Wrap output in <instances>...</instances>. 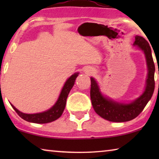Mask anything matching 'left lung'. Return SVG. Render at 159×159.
I'll use <instances>...</instances> for the list:
<instances>
[{
    "mask_svg": "<svg viewBox=\"0 0 159 159\" xmlns=\"http://www.w3.org/2000/svg\"><path fill=\"white\" fill-rule=\"evenodd\" d=\"M134 38L133 45L143 52L148 68L146 83L142 95L129 103L117 102L102 94L98 83L94 78L90 77V98L93 107L97 114L108 121L124 122L136 118L144 109L153 94L155 64L152 57L151 48L149 43L143 37L136 35Z\"/></svg>",
    "mask_w": 159,
    "mask_h": 159,
    "instance_id": "8db88e82",
    "label": "left lung"
}]
</instances>
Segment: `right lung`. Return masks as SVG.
<instances>
[{
    "instance_id": "add662e5",
    "label": "right lung",
    "mask_w": 159,
    "mask_h": 159,
    "mask_svg": "<svg viewBox=\"0 0 159 159\" xmlns=\"http://www.w3.org/2000/svg\"><path fill=\"white\" fill-rule=\"evenodd\" d=\"M78 75H79V72H76L67 79L63 86L58 98L55 104L45 111L36 113V114H25L15 108V106H13L11 103V105L21 118L25 119V121H29V122L45 124L55 121L59 118L64 112L65 106H66V98L71 89L75 84L76 78L77 77Z\"/></svg>"
}]
</instances>
